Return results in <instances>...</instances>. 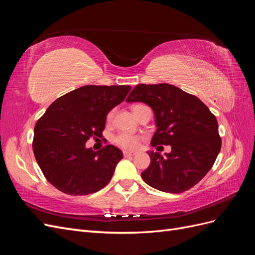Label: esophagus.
<instances>
[{
    "label": "esophagus",
    "mask_w": 255,
    "mask_h": 255,
    "mask_svg": "<svg viewBox=\"0 0 255 255\" xmlns=\"http://www.w3.org/2000/svg\"><path fill=\"white\" fill-rule=\"evenodd\" d=\"M135 154H136V152H134V151L123 150V155H125L126 157H128V156H133V155H135Z\"/></svg>",
    "instance_id": "obj_1"
}]
</instances>
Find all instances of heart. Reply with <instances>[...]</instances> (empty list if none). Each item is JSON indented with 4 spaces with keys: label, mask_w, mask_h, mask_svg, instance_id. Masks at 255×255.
<instances>
[{
    "label": "heart",
    "mask_w": 255,
    "mask_h": 255,
    "mask_svg": "<svg viewBox=\"0 0 255 255\" xmlns=\"http://www.w3.org/2000/svg\"><path fill=\"white\" fill-rule=\"evenodd\" d=\"M141 105H134L132 111L134 112L137 107ZM113 115H114L113 111L109 113V115H107V121L112 120ZM114 142L123 149H134L137 146L138 142H139V137L128 132H121L114 137Z\"/></svg>",
    "instance_id": "obj_1"
}]
</instances>
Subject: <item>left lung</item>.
Here are the masks:
<instances>
[{"label": "left lung", "mask_w": 255, "mask_h": 255, "mask_svg": "<svg viewBox=\"0 0 255 255\" xmlns=\"http://www.w3.org/2000/svg\"><path fill=\"white\" fill-rule=\"evenodd\" d=\"M127 102L149 105L157 128L151 144L171 146L164 156L148 152L151 163L141 173L143 181L170 194L186 191L201 181L221 149L217 119L201 100L163 83L137 85Z\"/></svg>", "instance_id": "left-lung-1"}]
</instances>
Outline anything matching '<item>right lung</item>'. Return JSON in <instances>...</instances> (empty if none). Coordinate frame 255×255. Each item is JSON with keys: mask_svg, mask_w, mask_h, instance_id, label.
I'll return each instance as SVG.
<instances>
[{"mask_svg": "<svg viewBox=\"0 0 255 255\" xmlns=\"http://www.w3.org/2000/svg\"><path fill=\"white\" fill-rule=\"evenodd\" d=\"M130 86L87 85L54 101L37 121L33 151L43 175L70 196H86L106 186L122 159L120 149L107 144L86 148L92 136L102 135L106 116L128 96Z\"/></svg>", "mask_w": 255, "mask_h": 255, "instance_id": "add662e5", "label": "right lung"}]
</instances>
